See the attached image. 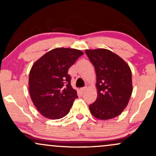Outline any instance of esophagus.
<instances>
[{
	"mask_svg": "<svg viewBox=\"0 0 156 156\" xmlns=\"http://www.w3.org/2000/svg\"><path fill=\"white\" fill-rule=\"evenodd\" d=\"M87 87H82V88L80 89H81L82 92H85L86 90H87Z\"/></svg>",
	"mask_w": 156,
	"mask_h": 156,
	"instance_id": "1",
	"label": "esophagus"
}]
</instances>
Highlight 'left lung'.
Segmentation results:
<instances>
[{
	"label": "left lung",
	"instance_id": "obj_1",
	"mask_svg": "<svg viewBox=\"0 0 156 156\" xmlns=\"http://www.w3.org/2000/svg\"><path fill=\"white\" fill-rule=\"evenodd\" d=\"M85 52L97 76L98 98L89 105L91 114L100 119L117 117L128 105L133 91L129 66L108 50L100 48Z\"/></svg>",
	"mask_w": 156,
	"mask_h": 156
}]
</instances>
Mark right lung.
<instances>
[{
    "instance_id": "1",
    "label": "right lung",
    "mask_w": 156,
    "mask_h": 156,
    "mask_svg": "<svg viewBox=\"0 0 156 156\" xmlns=\"http://www.w3.org/2000/svg\"><path fill=\"white\" fill-rule=\"evenodd\" d=\"M83 54L79 50L55 48L32 66L28 81L30 95L44 117L58 119L69 112L78 95L71 86L68 69Z\"/></svg>"
}]
</instances>
